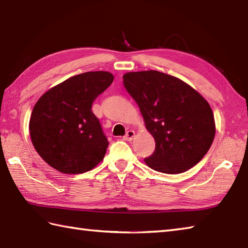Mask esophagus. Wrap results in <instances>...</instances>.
<instances>
[{"label":"esophagus","mask_w":248,"mask_h":248,"mask_svg":"<svg viewBox=\"0 0 248 248\" xmlns=\"http://www.w3.org/2000/svg\"><path fill=\"white\" fill-rule=\"evenodd\" d=\"M134 135H135L134 131L129 130V131H127V133H125V135L124 136V140H128V141L132 140L133 138H134Z\"/></svg>","instance_id":"esophagus-1"}]
</instances>
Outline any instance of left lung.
<instances>
[{
	"label": "left lung",
	"mask_w": 248,
	"mask_h": 248,
	"mask_svg": "<svg viewBox=\"0 0 248 248\" xmlns=\"http://www.w3.org/2000/svg\"><path fill=\"white\" fill-rule=\"evenodd\" d=\"M123 78L155 140L146 164L170 175L196 165L215 136L214 115L207 100L180 78L160 71L128 72Z\"/></svg>",
	"instance_id": "obj_1"
}]
</instances>
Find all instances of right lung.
Returning <instances> with one entry per match:
<instances>
[{
  "mask_svg": "<svg viewBox=\"0 0 248 248\" xmlns=\"http://www.w3.org/2000/svg\"><path fill=\"white\" fill-rule=\"evenodd\" d=\"M114 80L108 71L71 77L41 96L30 118L36 151L62 173L92 170L103 160L108 141L92 105Z\"/></svg>",
  "mask_w": 248,
  "mask_h": 248,
  "instance_id": "right-lung-1",
  "label": "right lung"
}]
</instances>
